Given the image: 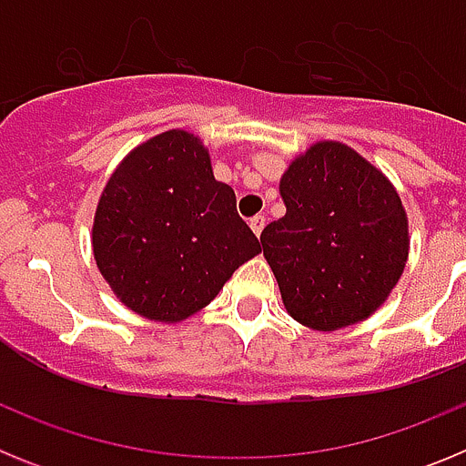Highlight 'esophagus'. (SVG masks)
<instances>
[{"mask_svg":"<svg viewBox=\"0 0 466 466\" xmlns=\"http://www.w3.org/2000/svg\"><path fill=\"white\" fill-rule=\"evenodd\" d=\"M249 226H252V230L257 233V238H258L261 236L263 226H266V217H263V214H257V217H252V219H249Z\"/></svg>","mask_w":466,"mask_h":466,"instance_id":"1","label":"esophagus"}]
</instances>
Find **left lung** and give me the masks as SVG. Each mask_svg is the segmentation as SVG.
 <instances>
[{
    "label": "left lung",
    "instance_id": "obj_1",
    "mask_svg": "<svg viewBox=\"0 0 466 466\" xmlns=\"http://www.w3.org/2000/svg\"><path fill=\"white\" fill-rule=\"evenodd\" d=\"M282 219L263 228V257L296 322L339 331L364 322L397 287L409 217L392 182L348 144H312L279 179Z\"/></svg>",
    "mask_w": 466,
    "mask_h": 466
}]
</instances>
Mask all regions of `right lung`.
Masks as SVG:
<instances>
[{"instance_id": "add662e5", "label": "right lung", "mask_w": 466, "mask_h": 466, "mask_svg": "<svg viewBox=\"0 0 466 466\" xmlns=\"http://www.w3.org/2000/svg\"><path fill=\"white\" fill-rule=\"evenodd\" d=\"M258 252L205 144L179 127L135 147L95 209V263L123 306L151 322L203 310Z\"/></svg>"}]
</instances>
